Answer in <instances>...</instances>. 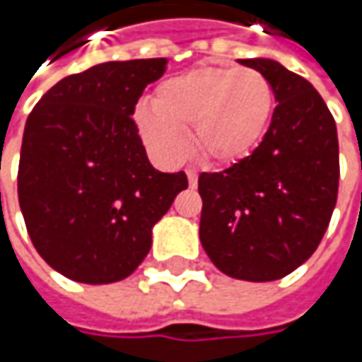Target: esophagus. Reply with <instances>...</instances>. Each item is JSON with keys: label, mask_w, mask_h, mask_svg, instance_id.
Returning a JSON list of instances; mask_svg holds the SVG:
<instances>
[{"label": "esophagus", "mask_w": 362, "mask_h": 362, "mask_svg": "<svg viewBox=\"0 0 362 362\" xmlns=\"http://www.w3.org/2000/svg\"><path fill=\"white\" fill-rule=\"evenodd\" d=\"M197 177H199V171L189 167L187 169V179H189V187H195L197 185Z\"/></svg>", "instance_id": "34e87169"}]
</instances>
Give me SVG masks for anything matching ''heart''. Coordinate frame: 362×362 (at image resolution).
<instances>
[{
    "label": "heart",
    "mask_w": 362,
    "mask_h": 362,
    "mask_svg": "<svg viewBox=\"0 0 362 362\" xmlns=\"http://www.w3.org/2000/svg\"><path fill=\"white\" fill-rule=\"evenodd\" d=\"M270 80L252 68L199 66L160 82L153 108L139 106L134 124L145 145L163 160L187 155L195 129L197 145L209 159L235 163L256 148L274 115Z\"/></svg>",
    "instance_id": "obj_1"
}]
</instances>
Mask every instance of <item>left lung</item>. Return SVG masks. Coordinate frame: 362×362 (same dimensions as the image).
I'll list each match as a JSON object with an SVG mask.
<instances>
[{
	"mask_svg": "<svg viewBox=\"0 0 362 362\" xmlns=\"http://www.w3.org/2000/svg\"><path fill=\"white\" fill-rule=\"evenodd\" d=\"M240 62L270 80L278 105L252 155L199 175V238L223 274L272 282L302 266L327 231L339 195V136L306 78L266 58Z\"/></svg>",
	"mask_w": 362,
	"mask_h": 362,
	"instance_id": "1",
	"label": "left lung"
}]
</instances>
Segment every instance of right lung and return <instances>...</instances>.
Instances as JSON below:
<instances>
[{"label": "right lung", "mask_w": 362, "mask_h": 362, "mask_svg": "<svg viewBox=\"0 0 362 362\" xmlns=\"http://www.w3.org/2000/svg\"><path fill=\"white\" fill-rule=\"evenodd\" d=\"M167 58L105 62L62 78L30 112L18 197L37 254L82 284L131 276L187 175L160 173L132 120Z\"/></svg>", "instance_id": "right-lung-1"}]
</instances>
